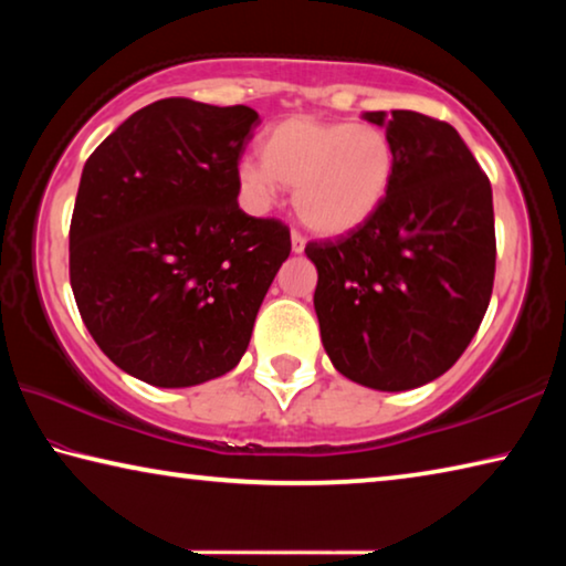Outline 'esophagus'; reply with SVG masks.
Segmentation results:
<instances>
[{
	"label": "esophagus",
	"mask_w": 566,
	"mask_h": 566,
	"mask_svg": "<svg viewBox=\"0 0 566 566\" xmlns=\"http://www.w3.org/2000/svg\"><path fill=\"white\" fill-rule=\"evenodd\" d=\"M304 247H306V239L300 234V232H292V252H304Z\"/></svg>",
	"instance_id": "obj_1"
}]
</instances>
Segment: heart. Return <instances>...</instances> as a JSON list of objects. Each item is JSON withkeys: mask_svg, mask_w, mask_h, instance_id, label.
I'll return each mask as SVG.
<instances>
[{"mask_svg": "<svg viewBox=\"0 0 566 566\" xmlns=\"http://www.w3.org/2000/svg\"><path fill=\"white\" fill-rule=\"evenodd\" d=\"M260 159L239 165V185L254 202H270L276 185L294 189V209L319 234L361 227L385 205L397 149L379 124L290 117L266 132Z\"/></svg>", "mask_w": 566, "mask_h": 566, "instance_id": "b5f03b06", "label": "heart"}]
</instances>
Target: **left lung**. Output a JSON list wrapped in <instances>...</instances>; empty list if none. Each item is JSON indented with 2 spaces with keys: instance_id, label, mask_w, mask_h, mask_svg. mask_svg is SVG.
<instances>
[{
  "instance_id": "obj_1",
  "label": "left lung",
  "mask_w": 566,
  "mask_h": 566,
  "mask_svg": "<svg viewBox=\"0 0 566 566\" xmlns=\"http://www.w3.org/2000/svg\"><path fill=\"white\" fill-rule=\"evenodd\" d=\"M387 127L397 171L361 227L306 244L317 264L322 344L357 385L405 391L462 357L494 286L490 177L452 124L419 112H367Z\"/></svg>"
}]
</instances>
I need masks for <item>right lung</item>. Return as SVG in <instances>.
Instances as JSON below:
<instances>
[{
    "instance_id": "obj_1",
    "label": "right lung",
    "mask_w": 566,
    "mask_h": 566,
    "mask_svg": "<svg viewBox=\"0 0 566 566\" xmlns=\"http://www.w3.org/2000/svg\"><path fill=\"white\" fill-rule=\"evenodd\" d=\"M260 114L187 97L134 112L92 151L70 224L82 322L155 387L222 377L292 252L290 227L239 209V159Z\"/></svg>"
}]
</instances>
